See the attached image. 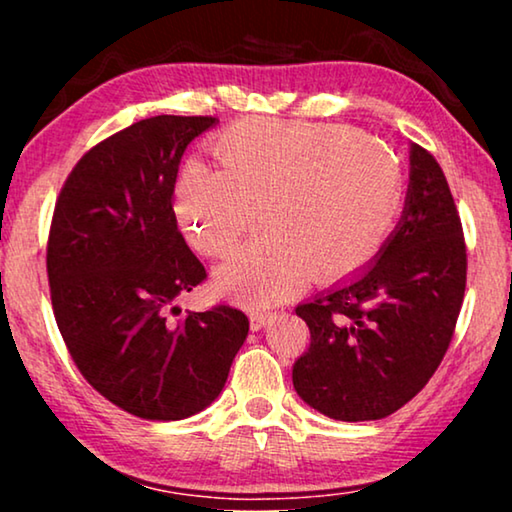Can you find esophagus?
<instances>
[{"instance_id": "34e87169", "label": "esophagus", "mask_w": 512, "mask_h": 512, "mask_svg": "<svg viewBox=\"0 0 512 512\" xmlns=\"http://www.w3.org/2000/svg\"><path fill=\"white\" fill-rule=\"evenodd\" d=\"M268 320H271V314H264V311H253L250 314V329L253 332H259V329H264Z\"/></svg>"}]
</instances>
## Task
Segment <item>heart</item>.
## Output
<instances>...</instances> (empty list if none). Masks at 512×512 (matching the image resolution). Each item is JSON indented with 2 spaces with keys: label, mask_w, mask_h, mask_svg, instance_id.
Instances as JSON below:
<instances>
[{
  "label": "heart",
  "mask_w": 512,
  "mask_h": 512,
  "mask_svg": "<svg viewBox=\"0 0 512 512\" xmlns=\"http://www.w3.org/2000/svg\"><path fill=\"white\" fill-rule=\"evenodd\" d=\"M212 169L189 160L173 212L196 253L225 257L257 219V235L216 268L225 298L271 307L316 280L359 273L391 237L404 173L386 144L341 124L244 119L210 142Z\"/></svg>",
  "instance_id": "b5f03b06"
}]
</instances>
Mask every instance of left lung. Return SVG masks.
<instances>
[{
	"label": "left lung",
	"instance_id": "obj_1",
	"mask_svg": "<svg viewBox=\"0 0 512 512\" xmlns=\"http://www.w3.org/2000/svg\"><path fill=\"white\" fill-rule=\"evenodd\" d=\"M400 223L359 273L302 302L311 334L293 388L343 422L381 420L413 400L443 361L465 293V241L445 173L411 144Z\"/></svg>",
	"mask_w": 512,
	"mask_h": 512
}]
</instances>
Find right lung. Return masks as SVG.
I'll list each match as a JSON object with an SVG mask.
<instances>
[{
    "instance_id": "add662e5",
    "label": "right lung",
    "mask_w": 512,
    "mask_h": 512,
    "mask_svg": "<svg viewBox=\"0 0 512 512\" xmlns=\"http://www.w3.org/2000/svg\"><path fill=\"white\" fill-rule=\"evenodd\" d=\"M219 124L158 115L83 155L60 189L47 244L51 305L81 375L119 409L183 420L223 391L248 318L219 305L180 311L205 280L171 196L183 153Z\"/></svg>"
}]
</instances>
